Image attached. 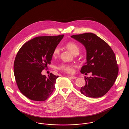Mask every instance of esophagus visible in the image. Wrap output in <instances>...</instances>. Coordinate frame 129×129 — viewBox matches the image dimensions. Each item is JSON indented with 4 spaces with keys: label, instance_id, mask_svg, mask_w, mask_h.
Masks as SVG:
<instances>
[{
    "label": "esophagus",
    "instance_id": "obj_1",
    "mask_svg": "<svg viewBox=\"0 0 129 129\" xmlns=\"http://www.w3.org/2000/svg\"><path fill=\"white\" fill-rule=\"evenodd\" d=\"M67 76H68V77L70 78L71 79H75L76 78V77L75 76H71V75H67Z\"/></svg>",
    "mask_w": 129,
    "mask_h": 129
}]
</instances>
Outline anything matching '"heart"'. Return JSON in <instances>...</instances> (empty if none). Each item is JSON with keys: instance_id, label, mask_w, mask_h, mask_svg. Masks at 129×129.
<instances>
[{"instance_id": "1", "label": "heart", "mask_w": 129, "mask_h": 129, "mask_svg": "<svg viewBox=\"0 0 129 129\" xmlns=\"http://www.w3.org/2000/svg\"><path fill=\"white\" fill-rule=\"evenodd\" d=\"M66 46L73 53L74 55L75 54H79L80 52V47L79 45H78V44L75 42H69L66 44ZM59 47L58 46H56L53 51V55L55 56H57L59 55ZM58 69L62 71L69 74H72L74 72V65L72 64L62 63L59 66Z\"/></svg>"}]
</instances>
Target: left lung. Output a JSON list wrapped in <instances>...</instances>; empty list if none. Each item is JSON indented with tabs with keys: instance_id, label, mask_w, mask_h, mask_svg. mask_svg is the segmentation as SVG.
<instances>
[{
	"instance_id": "8db88e82",
	"label": "left lung",
	"mask_w": 129,
	"mask_h": 129,
	"mask_svg": "<svg viewBox=\"0 0 129 129\" xmlns=\"http://www.w3.org/2000/svg\"><path fill=\"white\" fill-rule=\"evenodd\" d=\"M83 44L86 51V62L81 69L82 74L92 73L85 77L86 85L80 91L86 97L99 98L110 90L117 79L118 67L115 53L103 39L92 33L71 36Z\"/></svg>"
}]
</instances>
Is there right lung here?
I'll list each match as a JSON object with an SVG mask.
<instances>
[{
	"mask_svg": "<svg viewBox=\"0 0 129 129\" xmlns=\"http://www.w3.org/2000/svg\"><path fill=\"white\" fill-rule=\"evenodd\" d=\"M63 36L36 37L19 49L14 62V74L19 89L27 98L44 101L53 92L59 76L51 73L47 77L41 73L51 64L54 50Z\"/></svg>",
	"mask_w": 129,
	"mask_h": 129,
	"instance_id": "obj_1",
	"label": "right lung"
}]
</instances>
